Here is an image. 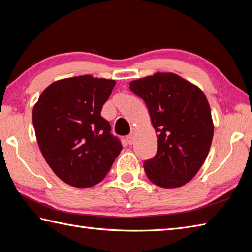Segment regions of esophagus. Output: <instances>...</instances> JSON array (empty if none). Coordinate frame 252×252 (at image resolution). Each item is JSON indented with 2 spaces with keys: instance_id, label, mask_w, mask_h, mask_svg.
I'll return each mask as SVG.
<instances>
[{
  "instance_id": "34e87169",
  "label": "esophagus",
  "mask_w": 252,
  "mask_h": 252,
  "mask_svg": "<svg viewBox=\"0 0 252 252\" xmlns=\"http://www.w3.org/2000/svg\"><path fill=\"white\" fill-rule=\"evenodd\" d=\"M126 141L127 143L130 144V145H132V144H134V133H131L130 135L126 136Z\"/></svg>"
}]
</instances>
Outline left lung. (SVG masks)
<instances>
[{
  "mask_svg": "<svg viewBox=\"0 0 252 252\" xmlns=\"http://www.w3.org/2000/svg\"><path fill=\"white\" fill-rule=\"evenodd\" d=\"M144 99L158 137V151L144 162L147 178L164 189L185 185L208 156L213 121L206 95L195 84L172 72L130 82Z\"/></svg>",
  "mask_w": 252,
  "mask_h": 252,
  "instance_id": "obj_1",
  "label": "left lung"
}]
</instances>
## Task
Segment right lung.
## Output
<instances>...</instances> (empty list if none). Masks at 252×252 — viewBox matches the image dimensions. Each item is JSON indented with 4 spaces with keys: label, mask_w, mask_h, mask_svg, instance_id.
Wrapping results in <instances>:
<instances>
[{
    "label": "right lung",
    "mask_w": 252,
    "mask_h": 252,
    "mask_svg": "<svg viewBox=\"0 0 252 252\" xmlns=\"http://www.w3.org/2000/svg\"><path fill=\"white\" fill-rule=\"evenodd\" d=\"M115 80L78 76L52 83L32 110L45 161L65 183L85 189L108 173L122 145L100 116Z\"/></svg>",
    "instance_id": "1"
}]
</instances>
